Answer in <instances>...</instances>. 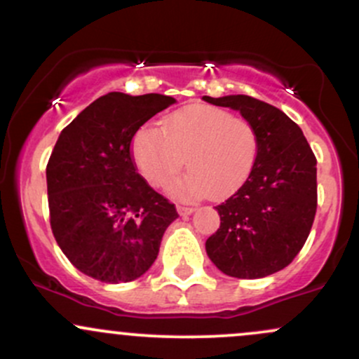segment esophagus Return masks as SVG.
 <instances>
[{"instance_id":"obj_1","label":"esophagus","mask_w":359,"mask_h":359,"mask_svg":"<svg viewBox=\"0 0 359 359\" xmlns=\"http://www.w3.org/2000/svg\"><path fill=\"white\" fill-rule=\"evenodd\" d=\"M177 211H179L180 216H189L196 211V208H191V205H177Z\"/></svg>"}]
</instances>
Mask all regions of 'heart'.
<instances>
[{"instance_id": "obj_1", "label": "heart", "mask_w": 359, "mask_h": 359, "mask_svg": "<svg viewBox=\"0 0 359 359\" xmlns=\"http://www.w3.org/2000/svg\"><path fill=\"white\" fill-rule=\"evenodd\" d=\"M131 154L142 175L154 187L172 184L179 199H199L212 194L228 197L241 187L257 165L259 137L253 123L212 106L194 104L163 119L162 130L143 126L131 140Z\"/></svg>"}]
</instances>
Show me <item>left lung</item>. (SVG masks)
<instances>
[{
  "label": "left lung",
  "mask_w": 359,
  "mask_h": 359,
  "mask_svg": "<svg viewBox=\"0 0 359 359\" xmlns=\"http://www.w3.org/2000/svg\"><path fill=\"white\" fill-rule=\"evenodd\" d=\"M203 100L240 111L259 137L253 174L216 205L221 226L205 251L229 277L263 278L290 265L307 241L317 209L316 155L297 123L269 102L245 94Z\"/></svg>",
  "instance_id": "8db88e82"
}]
</instances>
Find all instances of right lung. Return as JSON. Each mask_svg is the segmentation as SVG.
Masks as SVG:
<instances>
[{
    "mask_svg": "<svg viewBox=\"0 0 359 359\" xmlns=\"http://www.w3.org/2000/svg\"><path fill=\"white\" fill-rule=\"evenodd\" d=\"M163 94L109 93L62 130L47 163L57 245L88 277L131 282L154 265L175 205L137 172L131 140L174 104Z\"/></svg>",
    "mask_w": 359,
    "mask_h": 359,
    "instance_id": "right-lung-1",
    "label": "right lung"
}]
</instances>
